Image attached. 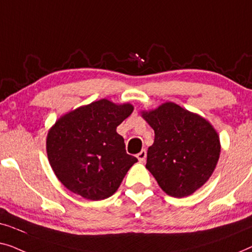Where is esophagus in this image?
Listing matches in <instances>:
<instances>
[{
    "label": "esophagus",
    "mask_w": 252,
    "mask_h": 252,
    "mask_svg": "<svg viewBox=\"0 0 252 252\" xmlns=\"http://www.w3.org/2000/svg\"><path fill=\"white\" fill-rule=\"evenodd\" d=\"M146 155H147L146 151L143 150V151H140L139 153L137 154V158H138V160H139V162H144L145 158H146Z\"/></svg>",
    "instance_id": "34e87169"
}]
</instances>
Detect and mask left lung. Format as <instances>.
Wrapping results in <instances>:
<instances>
[{
	"label": "left lung",
	"instance_id": "1",
	"mask_svg": "<svg viewBox=\"0 0 252 252\" xmlns=\"http://www.w3.org/2000/svg\"><path fill=\"white\" fill-rule=\"evenodd\" d=\"M141 116L155 138L147 151L146 168L170 196L193 194L208 182L220 155L215 127L202 116L168 101Z\"/></svg>",
	"mask_w": 252,
	"mask_h": 252
}]
</instances>
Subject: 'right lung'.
I'll return each mask as SVG.
<instances>
[{
	"mask_svg": "<svg viewBox=\"0 0 252 252\" xmlns=\"http://www.w3.org/2000/svg\"><path fill=\"white\" fill-rule=\"evenodd\" d=\"M131 104L100 99L63 115L48 132L47 154L60 183L87 200L112 196L138 160L126 154L116 127L131 115Z\"/></svg>",
	"mask_w": 252,
	"mask_h": 252,
	"instance_id": "add662e5",
	"label": "right lung"
}]
</instances>
